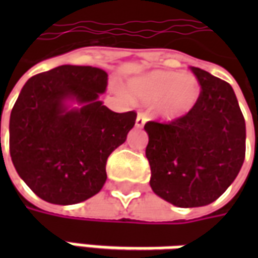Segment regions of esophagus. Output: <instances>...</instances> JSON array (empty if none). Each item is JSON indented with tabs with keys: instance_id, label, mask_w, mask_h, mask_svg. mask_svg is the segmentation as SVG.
Instances as JSON below:
<instances>
[{
	"instance_id": "1",
	"label": "esophagus",
	"mask_w": 258,
	"mask_h": 258,
	"mask_svg": "<svg viewBox=\"0 0 258 258\" xmlns=\"http://www.w3.org/2000/svg\"><path fill=\"white\" fill-rule=\"evenodd\" d=\"M148 121V117H146L145 113H138V116H137V120H135V125L138 127V128H142L145 123Z\"/></svg>"
}]
</instances>
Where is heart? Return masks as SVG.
I'll return each mask as SVG.
<instances>
[{
    "mask_svg": "<svg viewBox=\"0 0 258 258\" xmlns=\"http://www.w3.org/2000/svg\"><path fill=\"white\" fill-rule=\"evenodd\" d=\"M127 92L134 101L155 103L157 113L167 120L186 116L200 98V84L192 74L155 70L128 80Z\"/></svg>",
    "mask_w": 258,
    "mask_h": 258,
    "instance_id": "1",
    "label": "heart"
}]
</instances>
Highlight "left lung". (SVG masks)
<instances>
[{"instance_id": "1", "label": "left lung", "mask_w": 258, "mask_h": 258, "mask_svg": "<svg viewBox=\"0 0 258 258\" xmlns=\"http://www.w3.org/2000/svg\"><path fill=\"white\" fill-rule=\"evenodd\" d=\"M190 70L202 88L196 106L171 123L144 127L152 190L177 207L218 199L236 178L246 152V124L232 87L206 70Z\"/></svg>"}]
</instances>
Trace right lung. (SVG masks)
Here are the masks:
<instances>
[{"label":"right lung","mask_w":258,"mask_h":258,"mask_svg":"<svg viewBox=\"0 0 258 258\" xmlns=\"http://www.w3.org/2000/svg\"><path fill=\"white\" fill-rule=\"evenodd\" d=\"M106 87L105 70L63 64L20 91L9 118V152L20 178L48 203L84 202L106 182L107 157L137 118L99 101Z\"/></svg>","instance_id":"1"}]
</instances>
